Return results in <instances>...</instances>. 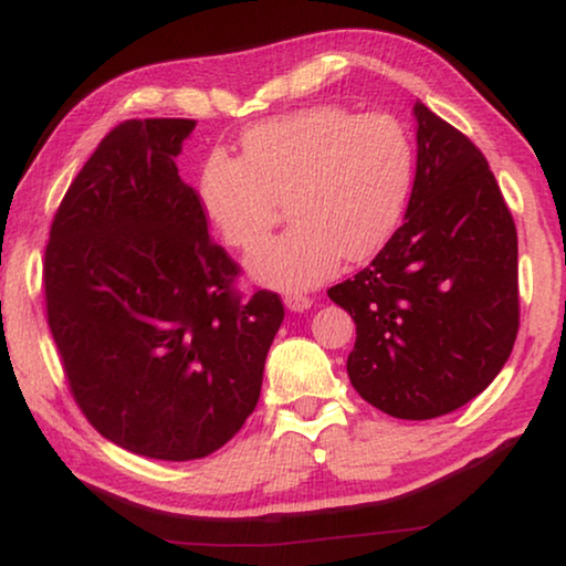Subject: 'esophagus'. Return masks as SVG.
I'll return each mask as SVG.
<instances>
[{
  "instance_id": "34e87169",
  "label": "esophagus",
  "mask_w": 566,
  "mask_h": 566,
  "mask_svg": "<svg viewBox=\"0 0 566 566\" xmlns=\"http://www.w3.org/2000/svg\"><path fill=\"white\" fill-rule=\"evenodd\" d=\"M311 303H313V298H308V295H303V293H289L285 295V308L289 311H306V308H311Z\"/></svg>"
}]
</instances>
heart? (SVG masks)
<instances>
[{"instance_id": "heart-1", "label": "heart", "mask_w": 566, "mask_h": 566, "mask_svg": "<svg viewBox=\"0 0 566 566\" xmlns=\"http://www.w3.org/2000/svg\"><path fill=\"white\" fill-rule=\"evenodd\" d=\"M415 154L405 126L381 111L311 106L242 134V159L212 151L199 171V202L228 245L250 250L281 205L293 224L248 260L258 281L313 289L342 255L367 258L402 220Z\"/></svg>"}]
</instances>
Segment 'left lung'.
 <instances>
[{
    "mask_svg": "<svg viewBox=\"0 0 566 566\" xmlns=\"http://www.w3.org/2000/svg\"><path fill=\"white\" fill-rule=\"evenodd\" d=\"M417 171L405 222L328 298L352 313L346 371L399 420H430L481 395L518 334V240L481 149L415 103Z\"/></svg>",
    "mask_w": 566,
    "mask_h": 566,
    "instance_id": "8db88e82",
    "label": "left lung"
}]
</instances>
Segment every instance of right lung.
I'll use <instances>...</instances> for the list:
<instances>
[{
    "instance_id": "add662e5",
    "label": "right lung",
    "mask_w": 566,
    "mask_h": 566,
    "mask_svg": "<svg viewBox=\"0 0 566 566\" xmlns=\"http://www.w3.org/2000/svg\"><path fill=\"white\" fill-rule=\"evenodd\" d=\"M192 118H132L71 181L42 260L48 326L71 395L136 455L195 460L255 410L283 324L273 291H238L240 265L207 232L174 156Z\"/></svg>"
}]
</instances>
